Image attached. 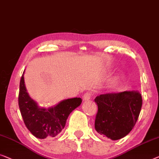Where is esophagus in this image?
Here are the masks:
<instances>
[{"mask_svg":"<svg viewBox=\"0 0 159 159\" xmlns=\"http://www.w3.org/2000/svg\"><path fill=\"white\" fill-rule=\"evenodd\" d=\"M90 98H91V93L89 92L85 93L84 96H83V100H84V101H88V100L90 99Z\"/></svg>","mask_w":159,"mask_h":159,"instance_id":"1","label":"esophagus"}]
</instances>
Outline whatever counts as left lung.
Returning <instances> with one entry per match:
<instances>
[{"label": "left lung", "instance_id": "left-lung-1", "mask_svg": "<svg viewBox=\"0 0 159 159\" xmlns=\"http://www.w3.org/2000/svg\"><path fill=\"white\" fill-rule=\"evenodd\" d=\"M95 129L99 135L112 140L121 139L132 130L142 107L141 94L125 91L97 96Z\"/></svg>", "mask_w": 159, "mask_h": 159}]
</instances>
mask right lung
Returning a JSON list of instances; mask_svg holds the SVG:
<instances>
[{"mask_svg":"<svg viewBox=\"0 0 159 159\" xmlns=\"http://www.w3.org/2000/svg\"><path fill=\"white\" fill-rule=\"evenodd\" d=\"M20 80L19 106L22 118L27 129L36 138L44 139L55 137L65 127L68 116L82 102L80 98L64 99L54 107L42 108L30 97L24 78Z\"/></svg>","mask_w":159,"mask_h":159,"instance_id":"1","label":"right lung"}]
</instances>
